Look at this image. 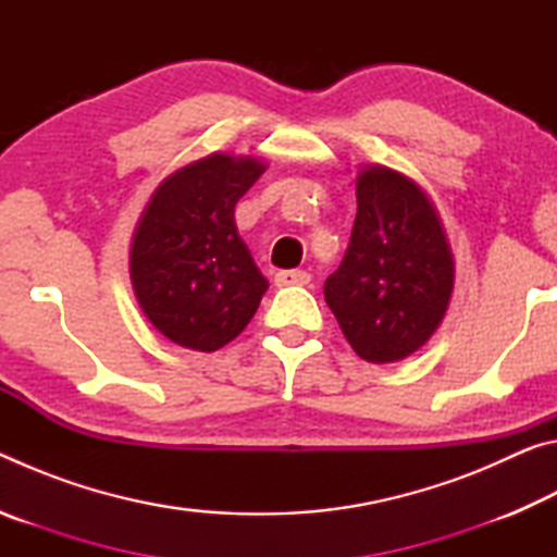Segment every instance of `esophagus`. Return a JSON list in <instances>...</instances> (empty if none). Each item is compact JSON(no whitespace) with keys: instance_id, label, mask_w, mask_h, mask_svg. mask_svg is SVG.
I'll return each mask as SVG.
<instances>
[{"instance_id":"1","label":"esophagus","mask_w":557,"mask_h":557,"mask_svg":"<svg viewBox=\"0 0 557 557\" xmlns=\"http://www.w3.org/2000/svg\"><path fill=\"white\" fill-rule=\"evenodd\" d=\"M312 282V275H309L307 270H282L275 275V285L277 287H289V285H299L305 287Z\"/></svg>"}]
</instances>
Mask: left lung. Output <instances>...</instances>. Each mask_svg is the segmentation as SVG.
Returning a JSON list of instances; mask_svg holds the SVG:
<instances>
[{
    "label": "left lung",
    "instance_id": "obj_1",
    "mask_svg": "<svg viewBox=\"0 0 557 557\" xmlns=\"http://www.w3.org/2000/svg\"><path fill=\"white\" fill-rule=\"evenodd\" d=\"M356 203L351 240L324 282V299L363 361H403L445 319L455 260L437 209L412 178L366 166Z\"/></svg>",
    "mask_w": 557,
    "mask_h": 557
}]
</instances>
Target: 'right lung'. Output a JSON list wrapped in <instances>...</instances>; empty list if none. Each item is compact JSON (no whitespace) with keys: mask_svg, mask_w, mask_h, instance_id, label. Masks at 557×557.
Here are the masks:
<instances>
[{"mask_svg":"<svg viewBox=\"0 0 557 557\" xmlns=\"http://www.w3.org/2000/svg\"><path fill=\"white\" fill-rule=\"evenodd\" d=\"M265 172L256 157L209 154L166 176L143 211L129 280L159 334L191 351L238 336L268 289L235 228V203Z\"/></svg>","mask_w":557,"mask_h":557,"instance_id":"obj_1","label":"right lung"}]
</instances>
